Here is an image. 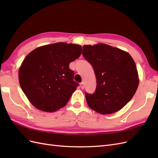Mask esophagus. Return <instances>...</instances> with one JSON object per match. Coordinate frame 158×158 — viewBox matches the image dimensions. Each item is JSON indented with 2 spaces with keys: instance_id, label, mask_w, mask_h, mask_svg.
Masks as SVG:
<instances>
[{
  "instance_id": "obj_1",
  "label": "esophagus",
  "mask_w": 158,
  "mask_h": 158,
  "mask_svg": "<svg viewBox=\"0 0 158 158\" xmlns=\"http://www.w3.org/2000/svg\"><path fill=\"white\" fill-rule=\"evenodd\" d=\"M80 85L81 88H82V89L84 88V82H81L80 84Z\"/></svg>"
}]
</instances>
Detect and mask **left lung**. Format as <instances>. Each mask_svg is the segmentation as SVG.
<instances>
[{
  "label": "left lung",
  "mask_w": 158,
  "mask_h": 158,
  "mask_svg": "<svg viewBox=\"0 0 158 158\" xmlns=\"http://www.w3.org/2000/svg\"><path fill=\"white\" fill-rule=\"evenodd\" d=\"M82 55L93 66L97 82L95 92L85 94L88 106L103 114L119 111L130 102L139 83L132 56L104 44L84 45Z\"/></svg>",
  "instance_id": "8db88e82"
}]
</instances>
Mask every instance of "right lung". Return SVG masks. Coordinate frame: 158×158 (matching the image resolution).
I'll return each mask as SVG.
<instances>
[{
    "label": "right lung",
    "instance_id": "add662e5",
    "mask_svg": "<svg viewBox=\"0 0 158 158\" xmlns=\"http://www.w3.org/2000/svg\"><path fill=\"white\" fill-rule=\"evenodd\" d=\"M81 53V45L59 42L37 47L26 56L19 70V82L33 106L54 112L66 106L79 85L69 64Z\"/></svg>",
    "mask_w": 158,
    "mask_h": 158
}]
</instances>
